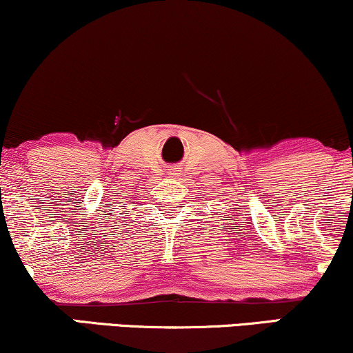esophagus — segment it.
Here are the masks:
<instances>
[{"label":"esophagus","mask_w":353,"mask_h":353,"mask_svg":"<svg viewBox=\"0 0 353 353\" xmlns=\"http://www.w3.org/2000/svg\"><path fill=\"white\" fill-rule=\"evenodd\" d=\"M178 172H180V170H176V168H170V175H178Z\"/></svg>","instance_id":"esophagus-1"}]
</instances>
